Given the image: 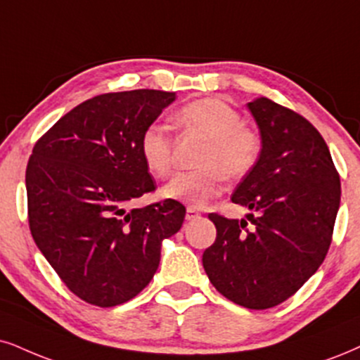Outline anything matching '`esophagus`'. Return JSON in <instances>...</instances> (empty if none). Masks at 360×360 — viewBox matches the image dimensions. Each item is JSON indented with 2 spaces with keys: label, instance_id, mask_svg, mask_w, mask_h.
Instances as JSON below:
<instances>
[{
  "label": "esophagus",
  "instance_id": "1",
  "mask_svg": "<svg viewBox=\"0 0 360 360\" xmlns=\"http://www.w3.org/2000/svg\"><path fill=\"white\" fill-rule=\"evenodd\" d=\"M198 217H200V214H198V212L195 210V208H192V207L187 208V215H185V219H187L188 221L198 219Z\"/></svg>",
  "mask_w": 360,
  "mask_h": 360
}]
</instances>
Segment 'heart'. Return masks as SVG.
<instances>
[{
	"label": "heart",
	"instance_id": "1",
	"mask_svg": "<svg viewBox=\"0 0 360 360\" xmlns=\"http://www.w3.org/2000/svg\"><path fill=\"white\" fill-rule=\"evenodd\" d=\"M175 123L184 130L202 136L205 146L198 155L202 170L180 172L162 188V197L205 207L221 192V172L225 179H242L254 170L260 158L259 135L243 125L242 115L219 98L190 101L175 113ZM143 163L157 176H165L172 168V140L165 127L153 123L140 139Z\"/></svg>",
	"mask_w": 360,
	"mask_h": 360
}]
</instances>
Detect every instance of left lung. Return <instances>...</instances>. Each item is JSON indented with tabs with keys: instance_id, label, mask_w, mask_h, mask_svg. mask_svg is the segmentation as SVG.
<instances>
[{
	"instance_id": "8db88e82",
	"label": "left lung",
	"mask_w": 360,
	"mask_h": 360,
	"mask_svg": "<svg viewBox=\"0 0 360 360\" xmlns=\"http://www.w3.org/2000/svg\"><path fill=\"white\" fill-rule=\"evenodd\" d=\"M262 152L232 195L247 220L219 214L203 269L221 295L247 309H270L317 272L329 250L340 205V179L322 135L299 113L255 98L247 103Z\"/></svg>"
}]
</instances>
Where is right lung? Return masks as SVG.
I'll use <instances>...</instances> for the list:
<instances>
[{
    "instance_id": "right-lung-1",
    "label": "right lung",
    "mask_w": 360,
    "mask_h": 360,
    "mask_svg": "<svg viewBox=\"0 0 360 360\" xmlns=\"http://www.w3.org/2000/svg\"><path fill=\"white\" fill-rule=\"evenodd\" d=\"M175 98L160 90L105 93L75 106L34 145L26 167L31 235L88 304L113 307L140 294L157 272L162 242L184 224L180 202L130 208L155 190L141 133Z\"/></svg>"
}]
</instances>
